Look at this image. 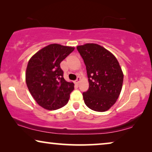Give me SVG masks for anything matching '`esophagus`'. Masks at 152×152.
<instances>
[{"mask_svg":"<svg viewBox=\"0 0 152 152\" xmlns=\"http://www.w3.org/2000/svg\"><path fill=\"white\" fill-rule=\"evenodd\" d=\"M80 78L77 77V79H76V80H75V83L78 85V83H79V82H80Z\"/></svg>","mask_w":152,"mask_h":152,"instance_id":"34e87169","label":"esophagus"}]
</instances>
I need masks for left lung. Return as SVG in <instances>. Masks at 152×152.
<instances>
[{
    "label": "left lung",
    "mask_w": 152,
    "mask_h": 152,
    "mask_svg": "<svg viewBox=\"0 0 152 152\" xmlns=\"http://www.w3.org/2000/svg\"><path fill=\"white\" fill-rule=\"evenodd\" d=\"M86 66L89 89L83 93L84 102L91 110L105 112L116 102L122 88L124 75L113 53L96 44L78 46Z\"/></svg>",
    "instance_id": "1"
}]
</instances>
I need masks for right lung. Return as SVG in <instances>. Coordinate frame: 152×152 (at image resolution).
Returning <instances> with one entry per match:
<instances>
[{"label":"right lung","instance_id":"1","mask_svg":"<svg viewBox=\"0 0 152 152\" xmlns=\"http://www.w3.org/2000/svg\"><path fill=\"white\" fill-rule=\"evenodd\" d=\"M74 47L52 44L42 48L30 58L26 82L36 102L46 110H56L67 104L74 84L63 77L60 62Z\"/></svg>","mask_w":152,"mask_h":152}]
</instances>
